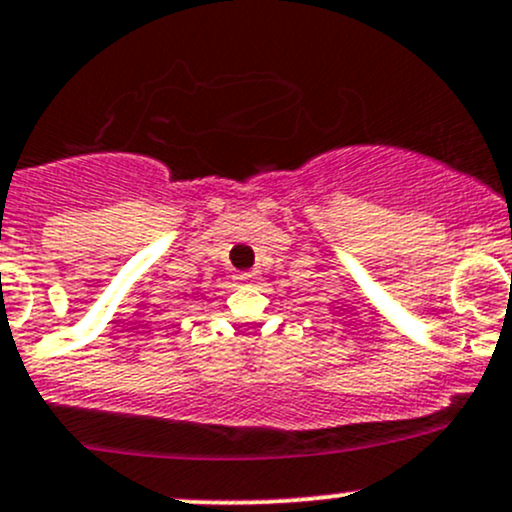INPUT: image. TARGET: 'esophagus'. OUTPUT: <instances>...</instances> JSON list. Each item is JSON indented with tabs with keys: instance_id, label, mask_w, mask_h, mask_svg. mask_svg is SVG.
<instances>
[{
	"instance_id": "obj_1",
	"label": "esophagus",
	"mask_w": 512,
	"mask_h": 512,
	"mask_svg": "<svg viewBox=\"0 0 512 512\" xmlns=\"http://www.w3.org/2000/svg\"><path fill=\"white\" fill-rule=\"evenodd\" d=\"M235 279H238L240 284H250V282H255L257 279V272L252 270V272H240V274H235Z\"/></svg>"
}]
</instances>
